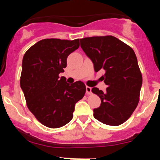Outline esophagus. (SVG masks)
I'll use <instances>...</instances> for the list:
<instances>
[{"label":"esophagus","mask_w":160,"mask_h":160,"mask_svg":"<svg viewBox=\"0 0 160 160\" xmlns=\"http://www.w3.org/2000/svg\"><path fill=\"white\" fill-rule=\"evenodd\" d=\"M86 94L91 95L92 94V88L89 86H86Z\"/></svg>","instance_id":"obj_1"}]
</instances>
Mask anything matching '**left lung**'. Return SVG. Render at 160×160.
<instances>
[{
    "label": "left lung",
    "mask_w": 160,
    "mask_h": 160,
    "mask_svg": "<svg viewBox=\"0 0 160 160\" xmlns=\"http://www.w3.org/2000/svg\"><path fill=\"white\" fill-rule=\"evenodd\" d=\"M80 47L93 62L95 72L104 71L101 79L108 86L104 92L92 89L102 102L93 110V116L104 124L120 126L131 117L140 99L142 75L135 53L111 35L82 38Z\"/></svg>",
    "instance_id": "obj_1"
}]
</instances>
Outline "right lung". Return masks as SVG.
<instances>
[{
  "mask_svg": "<svg viewBox=\"0 0 160 160\" xmlns=\"http://www.w3.org/2000/svg\"><path fill=\"white\" fill-rule=\"evenodd\" d=\"M79 47V39H43L23 56L20 86L29 111L47 127L57 128L68 123L75 104L85 95L83 82L70 85L65 77L59 78L67 66L68 56Z\"/></svg>",
  "mask_w": 160,
  "mask_h": 160,
  "instance_id": "obj_1",
  "label": "right lung"
}]
</instances>
